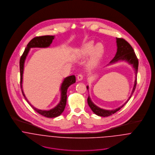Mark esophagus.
Returning a JSON list of instances; mask_svg holds the SVG:
<instances>
[{
	"label": "esophagus",
	"instance_id": "obj_1",
	"mask_svg": "<svg viewBox=\"0 0 155 155\" xmlns=\"http://www.w3.org/2000/svg\"><path fill=\"white\" fill-rule=\"evenodd\" d=\"M77 78H78V81H81L83 80V79H84V76H83L82 74H79L78 76V77H77Z\"/></svg>",
	"mask_w": 155,
	"mask_h": 155
}]
</instances>
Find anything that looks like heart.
<instances>
[{
  "instance_id": "1",
  "label": "heart",
  "mask_w": 155,
  "mask_h": 155,
  "mask_svg": "<svg viewBox=\"0 0 155 155\" xmlns=\"http://www.w3.org/2000/svg\"><path fill=\"white\" fill-rule=\"evenodd\" d=\"M104 52V47L103 45L98 43L95 46L93 42H88L84 45L78 51L79 57L85 58L88 57L92 54V57L89 61L88 66L89 68H92L95 66L100 60L103 57Z\"/></svg>"
}]
</instances>
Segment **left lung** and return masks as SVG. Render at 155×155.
<instances>
[{
  "mask_svg": "<svg viewBox=\"0 0 155 155\" xmlns=\"http://www.w3.org/2000/svg\"><path fill=\"white\" fill-rule=\"evenodd\" d=\"M116 44H117V52H116V54L114 57L110 62V64L114 63L119 61H125L128 62L130 64H131L134 69L135 75L134 85V87H133V91L131 92V94L130 97H129V98L127 100V101L122 106H120L114 110H104V109L98 107V106H97L92 103L89 96H88L87 101H88V104L89 107L95 114H96L97 115L100 116L107 117V116H109L111 114L115 113L116 111L119 110L129 101V100L133 95V93L136 88L137 76V73H138V60L135 55V53L132 46H131V45L122 38H116ZM87 89H88V86L87 87Z\"/></svg>",
  "mask_w": 155,
  "mask_h": 155,
  "instance_id": "8db88e82",
  "label": "left lung"
}]
</instances>
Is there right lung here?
Wrapping results in <instances>:
<instances>
[{"mask_svg": "<svg viewBox=\"0 0 155 155\" xmlns=\"http://www.w3.org/2000/svg\"><path fill=\"white\" fill-rule=\"evenodd\" d=\"M54 39V36H38L34 38L31 39L29 43L27 45L22 56L20 58V85L22 91V95L27 101V103L30 104V106L36 111L39 114L44 116L46 117H55L60 116L64 110L67 101V91L68 88L72 84L76 82V78L75 76L72 75L66 78L60 88L61 91V100L60 103L53 109H50L49 110H42L40 109H38L32 106L28 100L27 99L26 97L22 90V74L24 71V62L26 59V57L28 55V53L30 51V49L31 48H48L52 44L53 39Z\"/></svg>", "mask_w": 155, "mask_h": 155, "instance_id": "add662e5", "label": "right lung"}]
</instances>
